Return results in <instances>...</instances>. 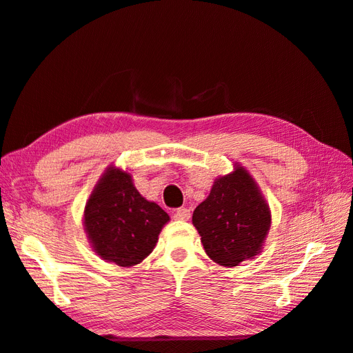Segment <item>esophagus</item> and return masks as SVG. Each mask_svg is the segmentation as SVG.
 <instances>
[{
	"instance_id": "1",
	"label": "esophagus",
	"mask_w": 353,
	"mask_h": 353,
	"mask_svg": "<svg viewBox=\"0 0 353 353\" xmlns=\"http://www.w3.org/2000/svg\"><path fill=\"white\" fill-rule=\"evenodd\" d=\"M174 218L178 221H189L190 219V210L185 207H179L174 213Z\"/></svg>"
}]
</instances>
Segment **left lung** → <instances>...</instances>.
<instances>
[{"label": "left lung", "mask_w": 353, "mask_h": 353, "mask_svg": "<svg viewBox=\"0 0 353 353\" xmlns=\"http://www.w3.org/2000/svg\"><path fill=\"white\" fill-rule=\"evenodd\" d=\"M192 222L212 261L236 267L261 251L271 213L253 178L236 168L214 181L210 195L193 212Z\"/></svg>", "instance_id": "8db88e82"}]
</instances>
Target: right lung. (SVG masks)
<instances>
[{
  "mask_svg": "<svg viewBox=\"0 0 353 353\" xmlns=\"http://www.w3.org/2000/svg\"><path fill=\"white\" fill-rule=\"evenodd\" d=\"M168 221L160 205L140 195L131 175L114 168L108 169L85 207L92 248L119 267H132L152 253Z\"/></svg>",
  "mask_w": 353,
  "mask_h": 353,
  "instance_id": "right-lung-1",
  "label": "right lung"
}]
</instances>
